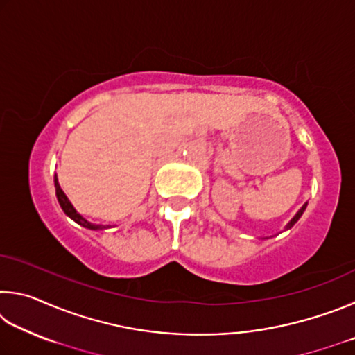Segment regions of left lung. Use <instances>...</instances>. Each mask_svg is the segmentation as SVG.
Instances as JSON below:
<instances>
[{
  "instance_id": "left-lung-1",
  "label": "left lung",
  "mask_w": 355,
  "mask_h": 355,
  "mask_svg": "<svg viewBox=\"0 0 355 355\" xmlns=\"http://www.w3.org/2000/svg\"><path fill=\"white\" fill-rule=\"evenodd\" d=\"M305 208H307V203H305V205H302V208H300V209H299V211L296 213V216H294V218H293V219L290 220V224H288V225H286V228H291V227H293L294 224H296V222L299 220V218H300V216H302V213L305 211Z\"/></svg>"
}]
</instances>
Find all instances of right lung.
<instances>
[{"instance_id":"right-lung-1","label":"right lung","mask_w":355,"mask_h":355,"mask_svg":"<svg viewBox=\"0 0 355 355\" xmlns=\"http://www.w3.org/2000/svg\"><path fill=\"white\" fill-rule=\"evenodd\" d=\"M55 188H56V197H58V202L59 205H61L62 211L69 216L70 219H73L76 224H80L83 227L89 228V230H103V228L110 227V225H100V224H92V222H89L83 218V216L76 211V209L73 208V205H71L70 200L67 199V196L64 194V191L61 189V186H59V182H58V175H55Z\"/></svg>"}]
</instances>
